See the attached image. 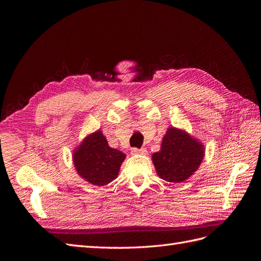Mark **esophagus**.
<instances>
[{
    "label": "esophagus",
    "instance_id": "34e87169",
    "mask_svg": "<svg viewBox=\"0 0 261 261\" xmlns=\"http://www.w3.org/2000/svg\"><path fill=\"white\" fill-rule=\"evenodd\" d=\"M147 150L145 148H133L132 149V154H146Z\"/></svg>",
    "mask_w": 261,
    "mask_h": 261
}]
</instances>
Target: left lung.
I'll list each match as a JSON object with an SVG mask.
<instances>
[{"label":"left lung","mask_w":261,"mask_h":261,"mask_svg":"<svg viewBox=\"0 0 261 261\" xmlns=\"http://www.w3.org/2000/svg\"><path fill=\"white\" fill-rule=\"evenodd\" d=\"M203 147L185 132L170 127L161 150L152 154L158 175L172 183L184 181L198 169L203 159Z\"/></svg>","instance_id":"left-lung-1"}]
</instances>
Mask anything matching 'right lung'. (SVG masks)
<instances>
[{
    "label": "right lung",
    "mask_w": 261,
    "mask_h": 261,
    "mask_svg": "<svg viewBox=\"0 0 261 261\" xmlns=\"http://www.w3.org/2000/svg\"><path fill=\"white\" fill-rule=\"evenodd\" d=\"M73 158L78 174L92 185L103 186L116 178L125 154L110 147L98 130L86 137Z\"/></svg>",
    "instance_id": "right-lung-1"
}]
</instances>
